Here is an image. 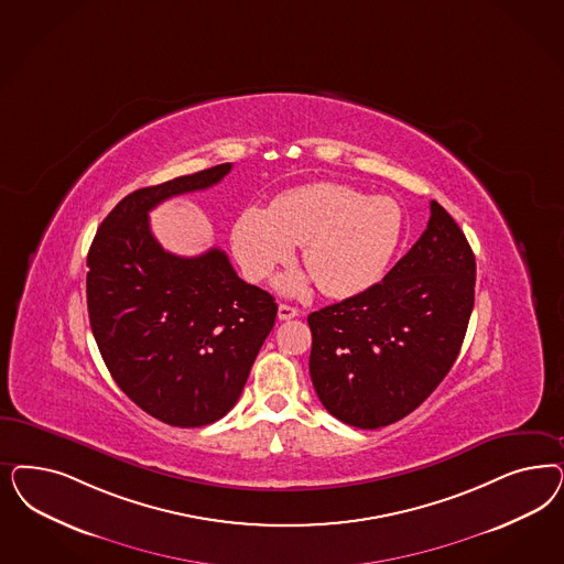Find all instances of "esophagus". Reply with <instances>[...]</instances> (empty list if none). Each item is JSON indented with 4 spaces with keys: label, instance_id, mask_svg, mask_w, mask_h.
Instances as JSON below:
<instances>
[{
    "label": "esophagus",
    "instance_id": "obj_1",
    "mask_svg": "<svg viewBox=\"0 0 564 564\" xmlns=\"http://www.w3.org/2000/svg\"><path fill=\"white\" fill-rule=\"evenodd\" d=\"M299 313H301V311L296 310V307H291V305H286V303H280V307H278V317H280L282 322L296 317Z\"/></svg>",
    "mask_w": 564,
    "mask_h": 564
}]
</instances>
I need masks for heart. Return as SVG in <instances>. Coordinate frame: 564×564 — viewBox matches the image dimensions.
Instances as JSON below:
<instances>
[{
	"label": "heart",
	"mask_w": 564,
	"mask_h": 564,
	"mask_svg": "<svg viewBox=\"0 0 564 564\" xmlns=\"http://www.w3.org/2000/svg\"><path fill=\"white\" fill-rule=\"evenodd\" d=\"M402 209L390 197H367L336 182H315L282 193L272 209L247 207L232 228V247L247 278L254 282L286 263L303 245V263L319 291L346 299L382 278L402 237ZM292 294L310 289L294 273L280 282Z\"/></svg>",
	"instance_id": "obj_1"
}]
</instances>
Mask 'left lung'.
<instances>
[{"instance_id":"1","label":"left lung","mask_w":564,"mask_h":564,"mask_svg":"<svg viewBox=\"0 0 564 564\" xmlns=\"http://www.w3.org/2000/svg\"><path fill=\"white\" fill-rule=\"evenodd\" d=\"M430 221L382 282L313 311L311 382L327 413L378 430L415 411L455 365L475 301V254L453 216Z\"/></svg>"}]
</instances>
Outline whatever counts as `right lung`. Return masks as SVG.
<instances>
[{
	"mask_svg": "<svg viewBox=\"0 0 564 564\" xmlns=\"http://www.w3.org/2000/svg\"><path fill=\"white\" fill-rule=\"evenodd\" d=\"M230 170L214 165L130 193L87 254L89 322L113 382L174 427L209 425L237 404L278 313L272 294L240 280L224 251L167 253L149 228L162 200L205 191Z\"/></svg>",
	"mask_w": 564,
	"mask_h": 564,
	"instance_id": "add662e5",
	"label": "right lung"
}]
</instances>
